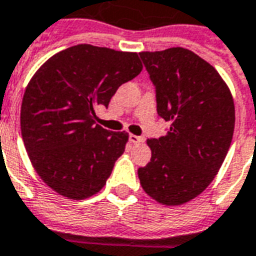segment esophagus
<instances>
[{"instance_id": "1", "label": "esophagus", "mask_w": 256, "mask_h": 256, "mask_svg": "<svg viewBox=\"0 0 256 256\" xmlns=\"http://www.w3.org/2000/svg\"><path fill=\"white\" fill-rule=\"evenodd\" d=\"M130 142H132V144H142L144 142V138L142 136H134V134H130Z\"/></svg>"}]
</instances>
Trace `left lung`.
I'll return each instance as SVG.
<instances>
[{
  "instance_id": "1",
  "label": "left lung",
  "mask_w": 256,
  "mask_h": 256,
  "mask_svg": "<svg viewBox=\"0 0 256 256\" xmlns=\"http://www.w3.org/2000/svg\"><path fill=\"white\" fill-rule=\"evenodd\" d=\"M140 56L156 86L157 112L170 128L148 140L152 158L138 177L156 202L181 206L206 190L227 156L234 99L219 72L192 50L176 46Z\"/></svg>"
}]
</instances>
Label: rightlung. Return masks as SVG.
I'll use <instances>...</instances> for the list:
<instances>
[{
  "label": "right lung",
  "mask_w": 256,
  "mask_h": 256,
  "mask_svg": "<svg viewBox=\"0 0 256 256\" xmlns=\"http://www.w3.org/2000/svg\"><path fill=\"white\" fill-rule=\"evenodd\" d=\"M141 71L136 52L79 44L33 75L21 104V134L34 170L54 192L83 200L106 185L128 134L95 124V110Z\"/></svg>",
  "instance_id": "right-lung-1"
}]
</instances>
